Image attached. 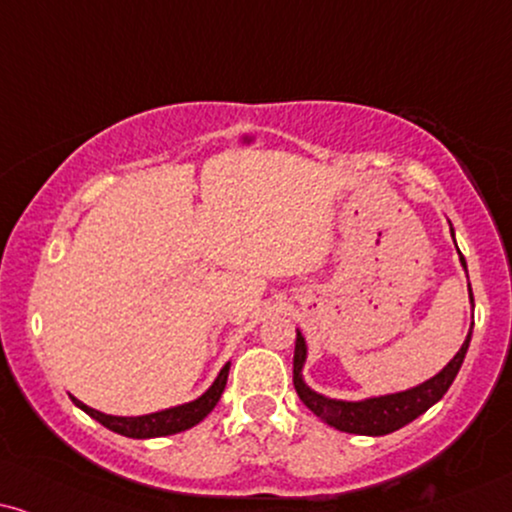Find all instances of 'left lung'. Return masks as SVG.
I'll list each match as a JSON object with an SVG mask.
<instances>
[{
  "label": "left lung",
  "mask_w": 512,
  "mask_h": 512,
  "mask_svg": "<svg viewBox=\"0 0 512 512\" xmlns=\"http://www.w3.org/2000/svg\"><path fill=\"white\" fill-rule=\"evenodd\" d=\"M451 236H454V229H451ZM458 255H461V252H458ZM461 264L465 274H468L463 255H461ZM468 290H470V302H472L470 283H468ZM470 335H472V326H470L468 338H465L461 349L456 352V357L451 359L449 364L435 375V378L425 380V383H420L418 387H411V390L397 392V394H383V397L342 401V399L323 397V394L314 392L312 387H307V383L302 380V366H304V359H307V345H304L302 333L297 331L295 357H293V385L297 394H300L302 404L307 406L314 416H319L323 423L333 425L335 430L349 432V435H371V437L390 435V432L404 428V425H409L411 420L423 416L432 404H437V401L444 397L446 390H449L451 383H454L458 371H461L465 352H468L470 347Z\"/></svg>",
  "instance_id": "1"
}]
</instances>
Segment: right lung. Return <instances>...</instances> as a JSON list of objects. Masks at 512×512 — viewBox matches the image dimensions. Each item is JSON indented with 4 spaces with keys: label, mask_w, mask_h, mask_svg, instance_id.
I'll use <instances>...</instances> for the list:
<instances>
[{
    "label": "right lung",
    "mask_w": 512,
    "mask_h": 512,
    "mask_svg": "<svg viewBox=\"0 0 512 512\" xmlns=\"http://www.w3.org/2000/svg\"><path fill=\"white\" fill-rule=\"evenodd\" d=\"M229 366L226 364L222 371H219L217 380L210 385V390L205 394H200L198 399L189 401V404L174 406V409H165L158 413H148V416H134V418H125V416H108V413H101L96 409H89L87 404H82L80 399H73L75 406L92 416L94 420H99L103 428L118 432V435L132 437V439H151V437H165V435H177V432H184L198 425L208 413L215 409L219 397H222L224 387H226V378H229Z\"/></svg>",
    "instance_id": "1"
}]
</instances>
